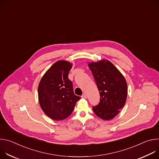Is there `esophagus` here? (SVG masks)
I'll list each match as a JSON object with an SVG mask.
<instances>
[{
  "instance_id": "obj_1",
  "label": "esophagus",
  "mask_w": 159,
  "mask_h": 159,
  "mask_svg": "<svg viewBox=\"0 0 159 159\" xmlns=\"http://www.w3.org/2000/svg\"><path fill=\"white\" fill-rule=\"evenodd\" d=\"M81 98H84V99H86V98H87V96H86L85 94H84L82 95Z\"/></svg>"
}]
</instances>
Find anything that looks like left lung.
Listing matches in <instances>:
<instances>
[{"instance_id":"1","label":"left lung","mask_w":159,"mask_h":159,"mask_svg":"<svg viewBox=\"0 0 159 159\" xmlns=\"http://www.w3.org/2000/svg\"><path fill=\"white\" fill-rule=\"evenodd\" d=\"M98 86L100 101L93 107L95 114L104 120L115 118L125 104L127 83L121 73L111 62L102 60L88 64Z\"/></svg>"}]
</instances>
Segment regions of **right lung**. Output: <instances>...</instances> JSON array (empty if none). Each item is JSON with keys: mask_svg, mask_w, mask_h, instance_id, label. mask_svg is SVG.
I'll return each mask as SVG.
<instances>
[{"mask_svg": "<svg viewBox=\"0 0 159 159\" xmlns=\"http://www.w3.org/2000/svg\"><path fill=\"white\" fill-rule=\"evenodd\" d=\"M72 64L65 60L57 61L44 74L38 85L40 106L49 118L63 120L74 111L80 99L74 94L73 84L68 78Z\"/></svg>", "mask_w": 159, "mask_h": 159, "instance_id": "obj_1", "label": "right lung"}]
</instances>
